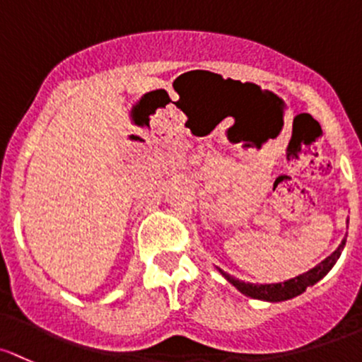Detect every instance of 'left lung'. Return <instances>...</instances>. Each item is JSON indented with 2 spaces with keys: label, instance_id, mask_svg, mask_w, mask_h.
Listing matches in <instances>:
<instances>
[{
  "label": "left lung",
  "instance_id": "left-lung-1",
  "mask_svg": "<svg viewBox=\"0 0 362 362\" xmlns=\"http://www.w3.org/2000/svg\"><path fill=\"white\" fill-rule=\"evenodd\" d=\"M345 246V239L341 241V245L338 246L337 250L329 255L328 258L321 262L319 265H315L314 269H310L309 272H303L300 276L293 277V279L284 281V283H276V284H251V283H245V281H239L235 277H232L230 274L223 272L222 269H218L220 274L226 277L227 281L232 284V286L238 288L243 295L251 296V298H258V300H267V302H283V300H290L293 296H298L300 293H303L307 288L314 286L319 279L326 276L337 260L340 258L341 250Z\"/></svg>",
  "mask_w": 362,
  "mask_h": 362
}]
</instances>
